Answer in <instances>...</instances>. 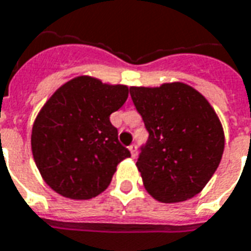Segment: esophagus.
<instances>
[{
  "mask_svg": "<svg viewBox=\"0 0 251 251\" xmlns=\"http://www.w3.org/2000/svg\"><path fill=\"white\" fill-rule=\"evenodd\" d=\"M129 150H130L131 157L134 158L135 155H137V146H135V145H130V146H129Z\"/></svg>",
  "mask_w": 251,
  "mask_h": 251,
  "instance_id": "34e87169",
  "label": "esophagus"
}]
</instances>
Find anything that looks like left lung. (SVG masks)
Listing matches in <instances>:
<instances>
[{
  "label": "left lung",
  "instance_id": "obj_1",
  "mask_svg": "<svg viewBox=\"0 0 251 251\" xmlns=\"http://www.w3.org/2000/svg\"><path fill=\"white\" fill-rule=\"evenodd\" d=\"M149 131L137 161L145 189L165 203L186 201L210 181L222 158L225 134L209 101L182 82L131 86Z\"/></svg>",
  "mask_w": 251,
  "mask_h": 251
}]
</instances>
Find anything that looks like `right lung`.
Here are the masks:
<instances>
[{
    "label": "right lung",
    "mask_w": 251,
    "mask_h": 251,
    "mask_svg": "<svg viewBox=\"0 0 251 251\" xmlns=\"http://www.w3.org/2000/svg\"><path fill=\"white\" fill-rule=\"evenodd\" d=\"M126 85L79 75L53 93L31 129L37 168L55 193L90 200L111 182L117 165L130 151L118 141L110 114L127 100Z\"/></svg>",
    "instance_id": "obj_1"
}]
</instances>
